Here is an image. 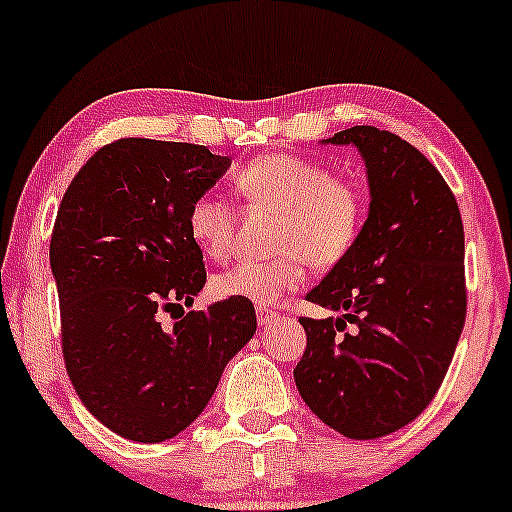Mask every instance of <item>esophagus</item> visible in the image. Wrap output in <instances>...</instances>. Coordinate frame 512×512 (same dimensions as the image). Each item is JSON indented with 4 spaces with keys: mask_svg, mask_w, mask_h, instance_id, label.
Segmentation results:
<instances>
[{
    "mask_svg": "<svg viewBox=\"0 0 512 512\" xmlns=\"http://www.w3.org/2000/svg\"><path fill=\"white\" fill-rule=\"evenodd\" d=\"M256 319H258V326H268L271 321L278 319V314H275V309L256 307Z\"/></svg>",
    "mask_w": 512,
    "mask_h": 512,
    "instance_id": "1",
    "label": "esophagus"
}]
</instances>
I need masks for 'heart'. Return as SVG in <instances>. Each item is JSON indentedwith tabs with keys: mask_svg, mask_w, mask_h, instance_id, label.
Listing matches in <instances>:
<instances>
[{
	"mask_svg": "<svg viewBox=\"0 0 512 512\" xmlns=\"http://www.w3.org/2000/svg\"><path fill=\"white\" fill-rule=\"evenodd\" d=\"M234 188L254 212H273V256L241 258L215 278V292L273 304L300 287L307 268L331 271L358 244L367 198L358 181L295 154H266L234 174ZM188 234L212 258H225L237 234V210L217 193H200L186 215Z\"/></svg>",
	"mask_w": 512,
	"mask_h": 512,
	"instance_id": "b5f03b06",
	"label": "heart"
}]
</instances>
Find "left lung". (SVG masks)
I'll return each instance as SVG.
<instances>
[{
  "label": "left lung",
  "instance_id": "left-lung-1",
  "mask_svg": "<svg viewBox=\"0 0 512 512\" xmlns=\"http://www.w3.org/2000/svg\"><path fill=\"white\" fill-rule=\"evenodd\" d=\"M355 145L370 212L350 254L307 300L338 317H300L295 367L304 404L353 440L404 428L438 394L464 317V227L440 171L389 130L355 125L329 137Z\"/></svg>",
  "mask_w": 512,
  "mask_h": 512
}]
</instances>
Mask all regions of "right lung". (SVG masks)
Returning a JSON list of instances; mask_svg holds the SVG:
<instances>
[{
  "label": "right lung",
  "instance_id": "add662e5",
  "mask_svg": "<svg viewBox=\"0 0 512 512\" xmlns=\"http://www.w3.org/2000/svg\"><path fill=\"white\" fill-rule=\"evenodd\" d=\"M227 166L203 145L123 137L79 169L57 208L50 268L67 375L91 416L128 440L191 426L256 333L241 297L183 314L208 278L188 208Z\"/></svg>",
  "mask_w": 512,
  "mask_h": 512
}]
</instances>
